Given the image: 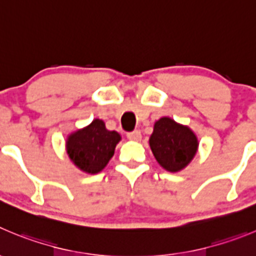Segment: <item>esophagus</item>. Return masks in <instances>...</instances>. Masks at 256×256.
Returning <instances> with one entry per match:
<instances>
[{
    "instance_id": "obj_1",
    "label": "esophagus",
    "mask_w": 256,
    "mask_h": 256,
    "mask_svg": "<svg viewBox=\"0 0 256 256\" xmlns=\"http://www.w3.org/2000/svg\"><path fill=\"white\" fill-rule=\"evenodd\" d=\"M128 139L131 142H139L142 139V132L139 130H134L131 132H128Z\"/></svg>"
}]
</instances>
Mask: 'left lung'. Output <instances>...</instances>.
Segmentation results:
<instances>
[{
	"instance_id": "8db88e82",
	"label": "left lung",
	"mask_w": 256,
	"mask_h": 256,
	"mask_svg": "<svg viewBox=\"0 0 256 256\" xmlns=\"http://www.w3.org/2000/svg\"><path fill=\"white\" fill-rule=\"evenodd\" d=\"M149 144L158 163L172 173L184 169L198 149L194 132L169 117H162L154 124Z\"/></svg>"
}]
</instances>
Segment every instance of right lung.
<instances>
[{
    "mask_svg": "<svg viewBox=\"0 0 256 256\" xmlns=\"http://www.w3.org/2000/svg\"><path fill=\"white\" fill-rule=\"evenodd\" d=\"M120 140V134L107 130L104 121L96 118L68 136L66 154L82 172L100 173L114 156V148Z\"/></svg>",
    "mask_w": 256,
    "mask_h": 256,
    "instance_id": "add662e5",
    "label": "right lung"
}]
</instances>
